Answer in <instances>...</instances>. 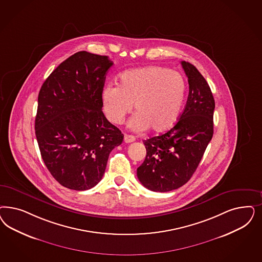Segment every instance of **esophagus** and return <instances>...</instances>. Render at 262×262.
Wrapping results in <instances>:
<instances>
[{
    "instance_id": "1",
    "label": "esophagus",
    "mask_w": 262,
    "mask_h": 262,
    "mask_svg": "<svg viewBox=\"0 0 262 262\" xmlns=\"http://www.w3.org/2000/svg\"><path fill=\"white\" fill-rule=\"evenodd\" d=\"M136 138L134 136L132 135H125L124 136V142L127 143V144H129V143H133V142H135Z\"/></svg>"
}]
</instances>
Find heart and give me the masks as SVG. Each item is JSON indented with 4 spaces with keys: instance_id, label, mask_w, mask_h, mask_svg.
Returning <instances> with one entry per match:
<instances>
[{
    "instance_id": "obj_1",
    "label": "heart",
    "mask_w": 262,
    "mask_h": 262,
    "mask_svg": "<svg viewBox=\"0 0 262 262\" xmlns=\"http://www.w3.org/2000/svg\"><path fill=\"white\" fill-rule=\"evenodd\" d=\"M186 91L185 79L178 71L160 66L133 69L120 76L119 84L103 88V110L111 122L120 124L134 104L137 114L130 119V127L163 133L177 124Z\"/></svg>"
}]
</instances>
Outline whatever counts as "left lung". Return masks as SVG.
Segmentation results:
<instances>
[{"mask_svg":"<svg viewBox=\"0 0 262 262\" xmlns=\"http://www.w3.org/2000/svg\"><path fill=\"white\" fill-rule=\"evenodd\" d=\"M188 77L189 95L177 124L144 141L146 156L137 169L140 182L154 192H169L187 183L213 137L215 101L206 80L188 61H181Z\"/></svg>","mask_w":262,"mask_h":262,"instance_id":"left-lung-1","label":"left lung"}]
</instances>
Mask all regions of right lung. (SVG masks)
Returning a JSON list of instances; mask_svg holds the SVG:
<instances>
[{
	"label": "right lung",
	"mask_w": 262,
	"mask_h": 262,
	"mask_svg": "<svg viewBox=\"0 0 262 262\" xmlns=\"http://www.w3.org/2000/svg\"><path fill=\"white\" fill-rule=\"evenodd\" d=\"M113 61L85 51L66 59L38 93L35 136L45 166L60 185L84 191L105 172L123 134L102 112L101 93Z\"/></svg>",
	"instance_id": "obj_1"
}]
</instances>
